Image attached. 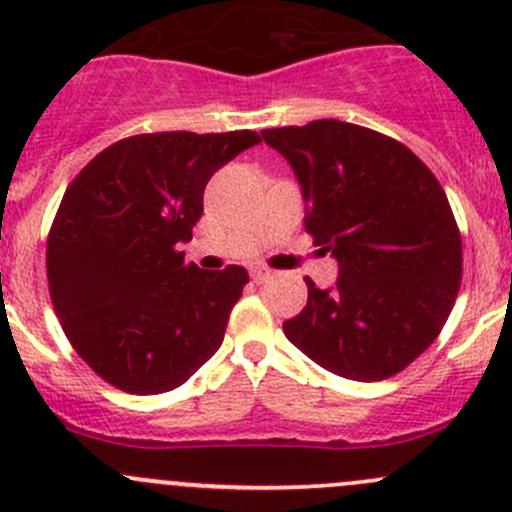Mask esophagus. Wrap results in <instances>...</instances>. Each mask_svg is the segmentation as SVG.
<instances>
[{
	"label": "esophagus",
	"mask_w": 512,
	"mask_h": 512,
	"mask_svg": "<svg viewBox=\"0 0 512 512\" xmlns=\"http://www.w3.org/2000/svg\"><path fill=\"white\" fill-rule=\"evenodd\" d=\"M250 277H252V282H265V280H270V277H272V270H267L265 265H252L250 267Z\"/></svg>",
	"instance_id": "1"
}]
</instances>
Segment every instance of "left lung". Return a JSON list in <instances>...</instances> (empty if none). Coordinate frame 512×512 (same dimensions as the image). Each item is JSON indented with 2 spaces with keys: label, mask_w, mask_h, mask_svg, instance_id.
Segmentation results:
<instances>
[{
  "label": "left lung",
  "mask_w": 512,
  "mask_h": 512,
  "mask_svg": "<svg viewBox=\"0 0 512 512\" xmlns=\"http://www.w3.org/2000/svg\"><path fill=\"white\" fill-rule=\"evenodd\" d=\"M307 203L314 245L339 262L332 289L307 282L285 337L332 374L381 381L441 334L463 272V245L436 175L404 143L354 123L267 128Z\"/></svg>",
  "instance_id": "left-lung-1"
}]
</instances>
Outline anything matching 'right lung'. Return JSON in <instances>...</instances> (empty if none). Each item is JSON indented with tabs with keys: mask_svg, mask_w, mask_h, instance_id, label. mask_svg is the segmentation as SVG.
<instances>
[{
	"mask_svg": "<svg viewBox=\"0 0 512 512\" xmlns=\"http://www.w3.org/2000/svg\"><path fill=\"white\" fill-rule=\"evenodd\" d=\"M255 131L141 133L103 148L61 198L46 277L76 354L116 389H178L220 349L247 270L185 262L208 180Z\"/></svg>",
	"mask_w": 512,
	"mask_h": 512,
	"instance_id": "obj_1",
	"label": "right lung"
}]
</instances>
